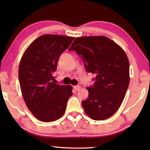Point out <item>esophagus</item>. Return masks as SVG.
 <instances>
[{
    "label": "esophagus",
    "mask_w": 150,
    "mask_h": 150,
    "mask_svg": "<svg viewBox=\"0 0 150 150\" xmlns=\"http://www.w3.org/2000/svg\"><path fill=\"white\" fill-rule=\"evenodd\" d=\"M74 88H75V90L76 91H79L80 90V88H81V86L80 85H76V86H75V87H74Z\"/></svg>",
    "instance_id": "34e87169"
}]
</instances>
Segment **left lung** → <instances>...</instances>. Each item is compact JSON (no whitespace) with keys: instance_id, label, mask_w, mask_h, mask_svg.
<instances>
[{"instance_id":"left-lung-1","label":"left lung","mask_w":150,"mask_h":150,"mask_svg":"<svg viewBox=\"0 0 150 150\" xmlns=\"http://www.w3.org/2000/svg\"><path fill=\"white\" fill-rule=\"evenodd\" d=\"M69 51L83 59L86 71L95 74L82 101L86 114L95 120L110 118L120 107L130 82V64L126 53L105 36L77 38Z\"/></svg>"}]
</instances>
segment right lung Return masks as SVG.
Returning a JSON list of instances; mask_svg holds the SVG:
<instances>
[{"label":"right lung","instance_id":"1","mask_svg":"<svg viewBox=\"0 0 150 150\" xmlns=\"http://www.w3.org/2000/svg\"><path fill=\"white\" fill-rule=\"evenodd\" d=\"M73 37L45 34L30 44L20 61L18 79L27 107L39 120L55 121L63 115L71 86L55 84L54 73L60 55Z\"/></svg>","mask_w":150,"mask_h":150}]
</instances>
